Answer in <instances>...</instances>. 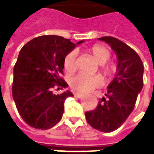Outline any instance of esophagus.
Listing matches in <instances>:
<instances>
[{"mask_svg": "<svg viewBox=\"0 0 154 154\" xmlns=\"http://www.w3.org/2000/svg\"><path fill=\"white\" fill-rule=\"evenodd\" d=\"M74 97H77V98H82V97H83V94L74 93Z\"/></svg>", "mask_w": 154, "mask_h": 154, "instance_id": "1", "label": "esophagus"}]
</instances>
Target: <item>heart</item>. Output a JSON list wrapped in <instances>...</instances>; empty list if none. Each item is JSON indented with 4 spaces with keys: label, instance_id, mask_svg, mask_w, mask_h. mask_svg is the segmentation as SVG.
I'll return each instance as SVG.
<instances>
[{
    "label": "heart",
    "instance_id": "heart-1",
    "mask_svg": "<svg viewBox=\"0 0 154 154\" xmlns=\"http://www.w3.org/2000/svg\"><path fill=\"white\" fill-rule=\"evenodd\" d=\"M88 51L97 63H105L110 56V50L103 45L95 44L88 48ZM64 68L67 72H73L77 67V53L71 51L65 56L63 60ZM102 84V79L98 75L89 76L86 74H78L70 81L71 87L80 92H87L94 88L99 87Z\"/></svg>",
    "mask_w": 154,
    "mask_h": 154
}]
</instances>
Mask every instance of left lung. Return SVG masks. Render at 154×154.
<instances>
[{
  "instance_id": "left-lung-1",
  "label": "left lung",
  "mask_w": 154,
  "mask_h": 154,
  "mask_svg": "<svg viewBox=\"0 0 154 154\" xmlns=\"http://www.w3.org/2000/svg\"><path fill=\"white\" fill-rule=\"evenodd\" d=\"M109 44L117 57L116 77L107 87L96 109L85 113L87 123L104 133L119 128L134 108L138 95L143 86V64L133 48L118 38H99Z\"/></svg>"
}]
</instances>
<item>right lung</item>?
<instances>
[{"mask_svg": "<svg viewBox=\"0 0 154 154\" xmlns=\"http://www.w3.org/2000/svg\"><path fill=\"white\" fill-rule=\"evenodd\" d=\"M75 47L63 37L42 35L20 49L14 67L12 95L20 116L29 126L50 129L62 119L64 101L73 95L68 90L55 95L53 89L68 87L60 76L64 57Z\"/></svg>", "mask_w": 154, "mask_h": 154, "instance_id": "add662e5", "label": "right lung"}]
</instances>
